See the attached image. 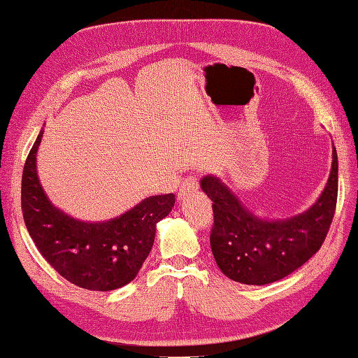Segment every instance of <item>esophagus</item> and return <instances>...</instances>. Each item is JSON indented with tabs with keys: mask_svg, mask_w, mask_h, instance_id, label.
I'll return each instance as SVG.
<instances>
[{
	"mask_svg": "<svg viewBox=\"0 0 358 358\" xmlns=\"http://www.w3.org/2000/svg\"><path fill=\"white\" fill-rule=\"evenodd\" d=\"M199 189V179L196 176H188L182 180L180 187H179V192H178V197L179 200L185 199L189 194H194Z\"/></svg>",
	"mask_w": 358,
	"mask_h": 358,
	"instance_id": "1",
	"label": "esophagus"
}]
</instances>
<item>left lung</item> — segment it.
Here are the masks:
<instances>
[{
  "instance_id": "8db88e82",
  "label": "left lung",
  "mask_w": 358,
  "mask_h": 358,
  "mask_svg": "<svg viewBox=\"0 0 358 358\" xmlns=\"http://www.w3.org/2000/svg\"><path fill=\"white\" fill-rule=\"evenodd\" d=\"M213 201L210 248L221 272L236 282L266 285L288 276L320 251L338 201V154L320 199L288 220H259L216 176L200 180Z\"/></svg>"
}]
</instances>
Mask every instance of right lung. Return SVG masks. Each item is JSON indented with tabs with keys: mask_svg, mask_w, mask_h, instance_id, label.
<instances>
[{
	"mask_svg": "<svg viewBox=\"0 0 358 358\" xmlns=\"http://www.w3.org/2000/svg\"><path fill=\"white\" fill-rule=\"evenodd\" d=\"M40 131L22 173V213L27 230L43 258L70 280L92 291L121 288L137 276L152 249L157 224L175 206V194L152 196L104 222L74 220L55 208L43 191L36 157Z\"/></svg>",
	"mask_w": 358,
	"mask_h": 358,
	"instance_id": "add662e5",
	"label": "right lung"
}]
</instances>
